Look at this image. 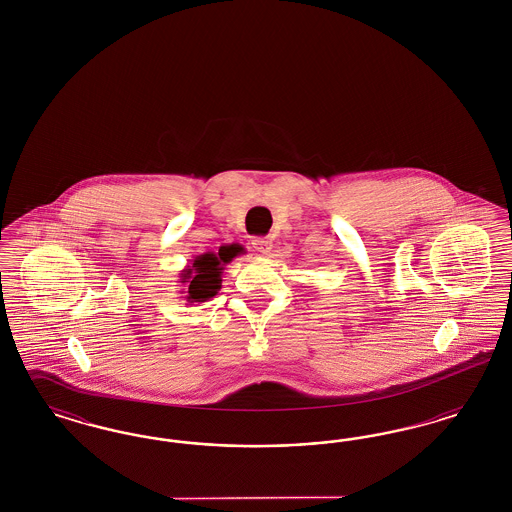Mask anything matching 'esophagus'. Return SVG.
Returning <instances> with one entry per match:
<instances>
[{
  "label": "esophagus",
  "instance_id": "1",
  "mask_svg": "<svg viewBox=\"0 0 512 512\" xmlns=\"http://www.w3.org/2000/svg\"><path fill=\"white\" fill-rule=\"evenodd\" d=\"M253 247H255L257 251H261L263 255H268L270 249H272V240H268V238H255V240H253Z\"/></svg>",
  "mask_w": 512,
  "mask_h": 512
}]
</instances>
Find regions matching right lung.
I'll list each match as a JSON object with an SVG mask.
<instances>
[{"label":"right lung","mask_w":512,"mask_h":512,"mask_svg":"<svg viewBox=\"0 0 512 512\" xmlns=\"http://www.w3.org/2000/svg\"><path fill=\"white\" fill-rule=\"evenodd\" d=\"M244 247L240 245H222L219 251H207L194 257L192 265L180 272V282L186 286V301L203 303L215 297L222 284V270L238 255H242Z\"/></svg>","instance_id":"right-lung-1"}]
</instances>
